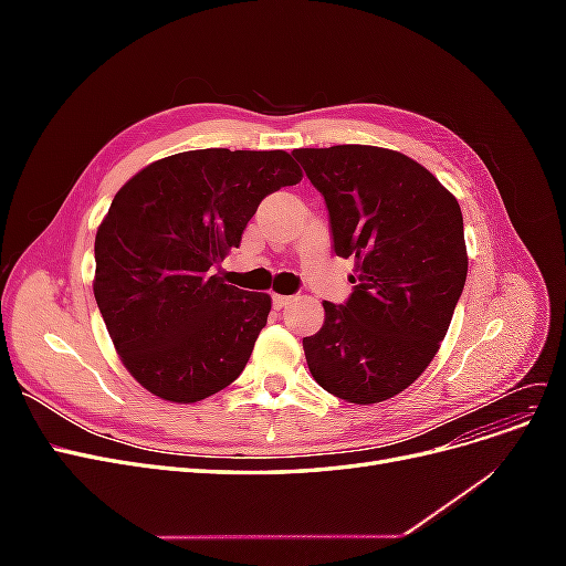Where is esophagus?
Segmentation results:
<instances>
[{
    "mask_svg": "<svg viewBox=\"0 0 566 566\" xmlns=\"http://www.w3.org/2000/svg\"><path fill=\"white\" fill-rule=\"evenodd\" d=\"M290 300H293L290 295H273V297H271L273 310H283V306H285Z\"/></svg>",
    "mask_w": 566,
    "mask_h": 566,
    "instance_id": "obj_1",
    "label": "esophagus"
}]
</instances>
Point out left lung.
<instances>
[{
  "label": "left lung",
  "instance_id": "1",
  "mask_svg": "<svg viewBox=\"0 0 566 566\" xmlns=\"http://www.w3.org/2000/svg\"><path fill=\"white\" fill-rule=\"evenodd\" d=\"M293 156L328 208L335 254L356 262L347 302H323L321 331L302 339L306 364L337 399H391L430 366L465 287L460 205L397 150L347 144Z\"/></svg>",
  "mask_w": 566,
  "mask_h": 566
}]
</instances>
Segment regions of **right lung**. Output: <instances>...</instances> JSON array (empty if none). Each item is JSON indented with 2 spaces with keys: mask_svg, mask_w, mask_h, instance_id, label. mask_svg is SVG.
I'll return each instance as SVG.
<instances>
[{
  "mask_svg": "<svg viewBox=\"0 0 566 566\" xmlns=\"http://www.w3.org/2000/svg\"><path fill=\"white\" fill-rule=\"evenodd\" d=\"M300 181L285 150L202 148L148 165L115 193L96 231L94 297L150 394L193 403L243 373L271 297L227 285L212 266L241 245L269 193Z\"/></svg>",
  "mask_w": 566,
  "mask_h": 566,
  "instance_id": "right-lung-1",
  "label": "right lung"
}]
</instances>
